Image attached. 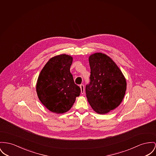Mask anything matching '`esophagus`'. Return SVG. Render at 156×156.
Segmentation results:
<instances>
[{"instance_id":"esophagus-1","label":"esophagus","mask_w":156,"mask_h":156,"mask_svg":"<svg viewBox=\"0 0 156 156\" xmlns=\"http://www.w3.org/2000/svg\"><path fill=\"white\" fill-rule=\"evenodd\" d=\"M80 87L81 89V93L83 94L84 93V85L83 84H80Z\"/></svg>"}]
</instances>
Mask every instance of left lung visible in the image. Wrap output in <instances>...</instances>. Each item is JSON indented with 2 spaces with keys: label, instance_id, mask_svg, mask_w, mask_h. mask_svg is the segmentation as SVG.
Masks as SVG:
<instances>
[{
  "label": "left lung",
  "instance_id": "8db88e82",
  "mask_svg": "<svg viewBox=\"0 0 156 156\" xmlns=\"http://www.w3.org/2000/svg\"><path fill=\"white\" fill-rule=\"evenodd\" d=\"M90 83L86 86L87 101L94 111L105 114L122 101L126 89L124 76L107 55L96 52L89 57Z\"/></svg>",
  "mask_w": 156,
  "mask_h": 156
}]
</instances>
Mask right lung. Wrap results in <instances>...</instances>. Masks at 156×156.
Segmentation results:
<instances>
[{"mask_svg": "<svg viewBox=\"0 0 156 156\" xmlns=\"http://www.w3.org/2000/svg\"><path fill=\"white\" fill-rule=\"evenodd\" d=\"M73 57L60 54L50 58L38 76L36 90L38 97L51 112L63 114L70 109L80 88L74 83L70 66Z\"/></svg>", "mask_w": 156, "mask_h": 156, "instance_id": "add662e5", "label": "right lung"}]
</instances>
